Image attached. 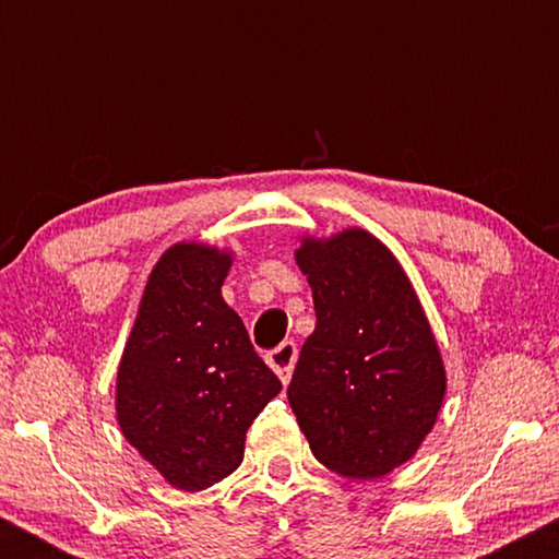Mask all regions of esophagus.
Masks as SVG:
<instances>
[{"label":"esophagus","mask_w":559,"mask_h":559,"mask_svg":"<svg viewBox=\"0 0 559 559\" xmlns=\"http://www.w3.org/2000/svg\"><path fill=\"white\" fill-rule=\"evenodd\" d=\"M297 355L299 352L294 342H284L278 349H273L271 355H267V365H271L284 383L292 381V370H294V365H297Z\"/></svg>","instance_id":"obj_1"}]
</instances>
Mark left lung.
I'll return each mask as SVG.
<instances>
[{
  "label": "left lung",
  "mask_w": 559,
  "mask_h": 559,
  "mask_svg": "<svg viewBox=\"0 0 559 559\" xmlns=\"http://www.w3.org/2000/svg\"><path fill=\"white\" fill-rule=\"evenodd\" d=\"M316 301L288 404L312 454L344 478L376 480L415 457L439 420L447 370L396 254L360 226L299 236Z\"/></svg>",
  "instance_id": "1"
}]
</instances>
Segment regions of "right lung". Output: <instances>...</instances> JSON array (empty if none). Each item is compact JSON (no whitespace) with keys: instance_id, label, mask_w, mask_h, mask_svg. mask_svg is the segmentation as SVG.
<instances>
[{"instance_id":"add662e5","label":"right lung","mask_w":559,"mask_h":559,"mask_svg":"<svg viewBox=\"0 0 559 559\" xmlns=\"http://www.w3.org/2000/svg\"><path fill=\"white\" fill-rule=\"evenodd\" d=\"M228 247L178 241L155 262L115 378L120 433L178 491L243 460L247 428L281 391L223 299Z\"/></svg>"}]
</instances>
